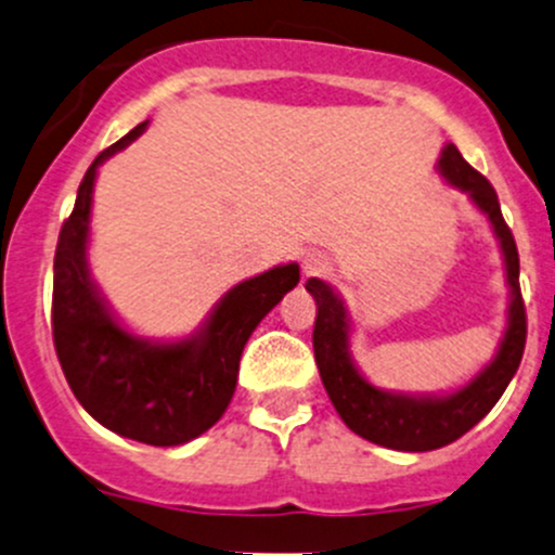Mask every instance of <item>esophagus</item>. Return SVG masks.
I'll list each match as a JSON object with an SVG mask.
<instances>
[{"instance_id":"esophagus-1","label":"esophagus","mask_w":555,"mask_h":555,"mask_svg":"<svg viewBox=\"0 0 555 555\" xmlns=\"http://www.w3.org/2000/svg\"><path fill=\"white\" fill-rule=\"evenodd\" d=\"M326 268V258L319 253H308L306 260H302V271H306V276H317V273H322Z\"/></svg>"}]
</instances>
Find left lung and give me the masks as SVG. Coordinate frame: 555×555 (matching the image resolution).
<instances>
[{"label": "left lung", "instance_id": "obj_1", "mask_svg": "<svg viewBox=\"0 0 555 555\" xmlns=\"http://www.w3.org/2000/svg\"><path fill=\"white\" fill-rule=\"evenodd\" d=\"M439 170L452 185L474 199L492 223L494 236L500 238L505 258V273L511 284V311L508 330H505L500 351L492 364L481 372L465 388L449 396H404L388 393L375 388L361 377L348 353V313L340 297L322 279H308L306 289L317 300V324H313V353L322 383L335 404L343 423L359 434L361 439L372 441L399 452H428L457 441L498 404L503 390L508 388L511 377L521 364L524 346H527V308H524L521 287H518V249L516 238L500 212L498 194L492 183L476 172L457 145L449 143L441 151Z\"/></svg>", "mask_w": 555, "mask_h": 555}]
</instances>
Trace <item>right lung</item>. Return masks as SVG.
<instances>
[{
  "mask_svg": "<svg viewBox=\"0 0 555 555\" xmlns=\"http://www.w3.org/2000/svg\"><path fill=\"white\" fill-rule=\"evenodd\" d=\"M145 125L140 121L95 156L72 215L63 220L52 279V340L74 396L98 423L125 439L178 447L223 417L249 335L300 282V268L289 262L236 284L189 340L149 343L121 330L87 271L92 185L98 167L132 143Z\"/></svg>",
  "mask_w": 555,
  "mask_h": 555,
  "instance_id": "right-lung-1",
  "label": "right lung"
}]
</instances>
